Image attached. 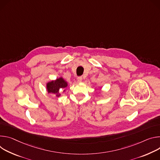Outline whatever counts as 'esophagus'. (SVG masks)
Returning <instances> with one entry per match:
<instances>
[{"instance_id":"obj_1","label":"esophagus","mask_w":160,"mask_h":160,"mask_svg":"<svg viewBox=\"0 0 160 160\" xmlns=\"http://www.w3.org/2000/svg\"><path fill=\"white\" fill-rule=\"evenodd\" d=\"M82 77H78V82H82Z\"/></svg>"}]
</instances>
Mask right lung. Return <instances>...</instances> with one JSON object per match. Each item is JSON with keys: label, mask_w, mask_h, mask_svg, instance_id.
<instances>
[{"label": "right lung", "mask_w": 160, "mask_h": 160, "mask_svg": "<svg viewBox=\"0 0 160 160\" xmlns=\"http://www.w3.org/2000/svg\"><path fill=\"white\" fill-rule=\"evenodd\" d=\"M68 86V82L62 77L57 78L55 80H52L46 83V90L48 93L55 95L56 97H59L61 94L60 90H63L65 92V88Z\"/></svg>", "instance_id": "right-lung-1"}]
</instances>
